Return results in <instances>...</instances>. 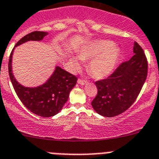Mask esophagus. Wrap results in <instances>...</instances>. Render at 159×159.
I'll use <instances>...</instances> for the list:
<instances>
[{"mask_svg":"<svg viewBox=\"0 0 159 159\" xmlns=\"http://www.w3.org/2000/svg\"><path fill=\"white\" fill-rule=\"evenodd\" d=\"M87 82H88V81H87V80L83 79V78H79V79L78 80V84H82V85H83V84H85Z\"/></svg>","mask_w":159,"mask_h":159,"instance_id":"1","label":"esophagus"}]
</instances>
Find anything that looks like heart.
Returning <instances> with one entry per match:
<instances>
[{"label": "heart", "instance_id": "obj_1", "mask_svg": "<svg viewBox=\"0 0 159 159\" xmlns=\"http://www.w3.org/2000/svg\"><path fill=\"white\" fill-rule=\"evenodd\" d=\"M81 60H89V70L96 78H103L108 76L113 70L118 57V49L109 41L100 40L84 46L78 52ZM74 69L78 70L81 63L77 58L70 59Z\"/></svg>", "mask_w": 159, "mask_h": 159}]
</instances>
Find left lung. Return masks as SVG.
Returning a JSON list of instances; mask_svg holds the SVG:
<instances>
[{
  "instance_id": "1",
  "label": "left lung",
  "mask_w": 159,
  "mask_h": 159,
  "mask_svg": "<svg viewBox=\"0 0 159 159\" xmlns=\"http://www.w3.org/2000/svg\"><path fill=\"white\" fill-rule=\"evenodd\" d=\"M134 55L105 79L95 82L97 94L93 109L104 117H115L128 110L136 101L148 76V59L141 46H133Z\"/></svg>"
}]
</instances>
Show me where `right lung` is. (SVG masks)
I'll return each mask as SVG.
<instances>
[{"mask_svg": "<svg viewBox=\"0 0 159 159\" xmlns=\"http://www.w3.org/2000/svg\"><path fill=\"white\" fill-rule=\"evenodd\" d=\"M48 34L44 31H34L19 40L15 46H18L28 41H41ZM11 51L8 61V73L15 91L19 100L32 113L49 118L58 114L66 103L70 92L77 83L75 75L56 66L51 78L44 84L37 88H26L17 82L11 70Z\"/></svg>", "mask_w": 159, "mask_h": 159, "instance_id": "obj_1", "label": "right lung"}]
</instances>
